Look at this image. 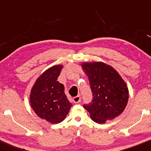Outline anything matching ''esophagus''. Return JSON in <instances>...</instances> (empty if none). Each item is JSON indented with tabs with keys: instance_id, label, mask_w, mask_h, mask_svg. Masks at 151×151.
Here are the masks:
<instances>
[{
	"instance_id": "1",
	"label": "esophagus",
	"mask_w": 151,
	"mask_h": 151,
	"mask_svg": "<svg viewBox=\"0 0 151 151\" xmlns=\"http://www.w3.org/2000/svg\"><path fill=\"white\" fill-rule=\"evenodd\" d=\"M73 101L74 103H79L81 101V96H74L73 98Z\"/></svg>"
}]
</instances>
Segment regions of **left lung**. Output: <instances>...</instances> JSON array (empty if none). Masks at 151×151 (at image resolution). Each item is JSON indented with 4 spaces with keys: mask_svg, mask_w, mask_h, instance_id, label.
<instances>
[{
    "mask_svg": "<svg viewBox=\"0 0 151 151\" xmlns=\"http://www.w3.org/2000/svg\"><path fill=\"white\" fill-rule=\"evenodd\" d=\"M81 67L89 78L93 96L91 101L83 106L91 119L104 124L120 115L127 104L129 90L119 73L103 62L84 63Z\"/></svg>",
    "mask_w": 151,
    "mask_h": 151,
    "instance_id": "1",
    "label": "left lung"
}]
</instances>
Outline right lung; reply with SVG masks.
Masks as SVG:
<instances>
[{
	"label": "right lung",
	"instance_id": "1",
	"mask_svg": "<svg viewBox=\"0 0 151 151\" xmlns=\"http://www.w3.org/2000/svg\"><path fill=\"white\" fill-rule=\"evenodd\" d=\"M62 69V65L48 69L38 78L31 90L30 101L34 111L52 124L62 122L72 107L64 85L57 81Z\"/></svg>",
	"mask_w": 151,
	"mask_h": 151
}]
</instances>
